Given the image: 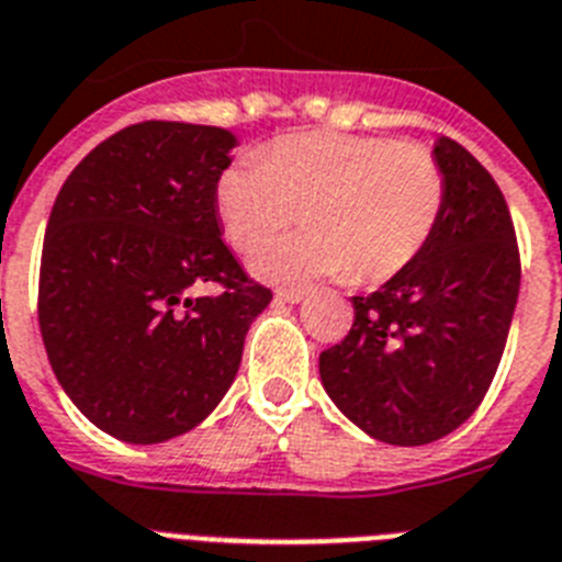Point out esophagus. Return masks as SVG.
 <instances>
[{
	"label": "esophagus",
	"mask_w": 562,
	"mask_h": 562,
	"mask_svg": "<svg viewBox=\"0 0 562 562\" xmlns=\"http://www.w3.org/2000/svg\"><path fill=\"white\" fill-rule=\"evenodd\" d=\"M305 296H308V289H280L277 291V300H282V303H303Z\"/></svg>",
	"instance_id": "1"
}]
</instances>
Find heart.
I'll list each match as a JSON object with an SVG mask.
<instances>
[{"label": "heart", "mask_w": 562, "mask_h": 562, "mask_svg": "<svg viewBox=\"0 0 562 562\" xmlns=\"http://www.w3.org/2000/svg\"><path fill=\"white\" fill-rule=\"evenodd\" d=\"M216 214L237 251H254L296 223L308 231L254 257L273 282L346 277L383 282L423 254L446 205V173L426 145L389 136L305 131L273 139L262 159L216 179Z\"/></svg>", "instance_id": "1"}]
</instances>
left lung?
<instances>
[{"label": "left lung", "instance_id": "left-lung-1", "mask_svg": "<svg viewBox=\"0 0 562 562\" xmlns=\"http://www.w3.org/2000/svg\"><path fill=\"white\" fill-rule=\"evenodd\" d=\"M446 205L412 266L369 296L319 353L323 389L353 426L391 446L460 428L497 374L520 294V251L503 191L460 143L440 136Z\"/></svg>", "mask_w": 562, "mask_h": 562}]
</instances>
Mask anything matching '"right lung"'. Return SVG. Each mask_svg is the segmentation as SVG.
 <instances>
[{
	"label": "right lung",
	"mask_w": 562,
	"mask_h": 562,
	"mask_svg": "<svg viewBox=\"0 0 562 562\" xmlns=\"http://www.w3.org/2000/svg\"><path fill=\"white\" fill-rule=\"evenodd\" d=\"M237 136L214 125L136 122L65 179L40 266L50 369L93 426L150 446L214 412L271 303L248 280L216 214ZM216 284L211 297L190 289Z\"/></svg>",
	"instance_id": "obj_1"
}]
</instances>
